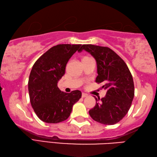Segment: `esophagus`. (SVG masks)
Listing matches in <instances>:
<instances>
[{
    "label": "esophagus",
    "instance_id": "1",
    "mask_svg": "<svg viewBox=\"0 0 157 157\" xmlns=\"http://www.w3.org/2000/svg\"><path fill=\"white\" fill-rule=\"evenodd\" d=\"M86 97H87V94H86V93H83V94H82V98H85Z\"/></svg>",
    "mask_w": 157,
    "mask_h": 157
}]
</instances>
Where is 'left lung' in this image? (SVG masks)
<instances>
[{"label":"left lung","mask_w":157,"mask_h":157,"mask_svg":"<svg viewBox=\"0 0 157 157\" xmlns=\"http://www.w3.org/2000/svg\"><path fill=\"white\" fill-rule=\"evenodd\" d=\"M83 50L92 55L97 64L98 76L96 82L103 83L107 90L105 97L95 98L96 105L89 111L95 121L104 125H114L119 122L130 108L134 96L132 76L119 55L108 47L83 45L78 52Z\"/></svg>","instance_id":"8db88e82"}]
</instances>
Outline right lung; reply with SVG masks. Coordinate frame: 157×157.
<instances>
[{
    "label": "right lung",
    "instance_id": "add662e5",
    "mask_svg": "<svg viewBox=\"0 0 157 157\" xmlns=\"http://www.w3.org/2000/svg\"><path fill=\"white\" fill-rule=\"evenodd\" d=\"M81 45L60 44L44 53L33 65L28 90L30 103L43 121L58 123L70 117L72 107L81 98V92H61L57 83L65 72L66 65Z\"/></svg>",
    "mask_w": 157,
    "mask_h": 157
}]
</instances>
